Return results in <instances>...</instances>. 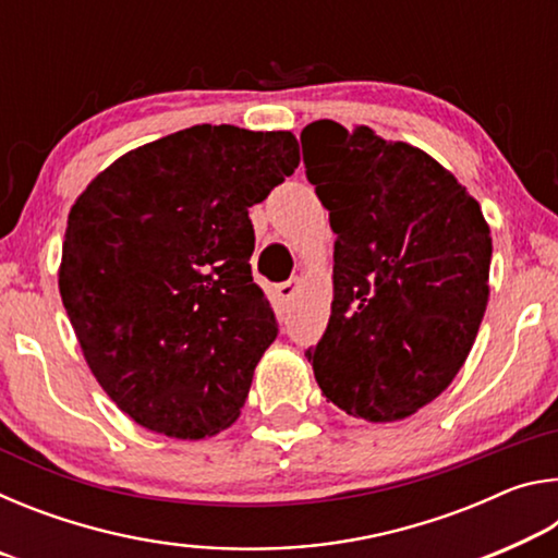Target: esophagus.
I'll list each match as a JSON object with an SVG mask.
<instances>
[{
	"label": "esophagus",
	"instance_id": "obj_1",
	"mask_svg": "<svg viewBox=\"0 0 558 558\" xmlns=\"http://www.w3.org/2000/svg\"><path fill=\"white\" fill-rule=\"evenodd\" d=\"M298 292H300V278H290V280L280 282V286H278V295H280V300H286V302L295 298Z\"/></svg>",
	"mask_w": 558,
	"mask_h": 558
}]
</instances>
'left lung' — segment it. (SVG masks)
Returning a JSON list of instances; mask_svg holds the SVG:
<instances>
[{
	"label": "left lung",
	"mask_w": 558,
	"mask_h": 558,
	"mask_svg": "<svg viewBox=\"0 0 558 558\" xmlns=\"http://www.w3.org/2000/svg\"><path fill=\"white\" fill-rule=\"evenodd\" d=\"M307 179L335 241L332 315L313 362L319 389L354 418H409L448 389L489 298L493 235L456 174L372 128L302 130Z\"/></svg>",
	"instance_id": "left-lung-1"
}]
</instances>
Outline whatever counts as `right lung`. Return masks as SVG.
<instances>
[{
	"instance_id": "obj_1",
	"label": "right lung",
	"mask_w": 558,
	"mask_h": 558,
	"mask_svg": "<svg viewBox=\"0 0 558 558\" xmlns=\"http://www.w3.org/2000/svg\"><path fill=\"white\" fill-rule=\"evenodd\" d=\"M298 165L288 130L194 125L118 157L71 206L63 307L102 391L143 428L199 440L241 415L278 335L248 209Z\"/></svg>"
}]
</instances>
